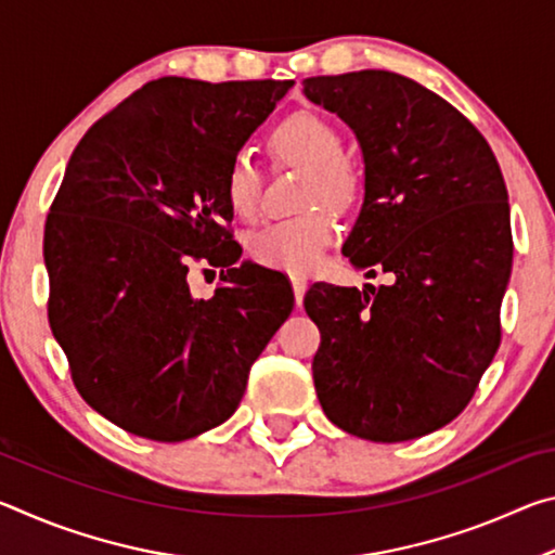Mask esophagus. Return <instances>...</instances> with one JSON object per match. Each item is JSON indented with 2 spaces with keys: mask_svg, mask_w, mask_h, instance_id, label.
<instances>
[{
  "mask_svg": "<svg viewBox=\"0 0 555 555\" xmlns=\"http://www.w3.org/2000/svg\"><path fill=\"white\" fill-rule=\"evenodd\" d=\"M291 286H294V296H296V304L300 306L304 304V296H306V279L304 276H291Z\"/></svg>",
  "mask_w": 555,
  "mask_h": 555,
  "instance_id": "1",
  "label": "esophagus"
}]
</instances>
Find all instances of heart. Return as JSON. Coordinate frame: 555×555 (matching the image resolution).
<instances>
[{
  "instance_id": "obj_1",
  "label": "heart",
  "mask_w": 555,
  "mask_h": 555,
  "mask_svg": "<svg viewBox=\"0 0 555 555\" xmlns=\"http://www.w3.org/2000/svg\"><path fill=\"white\" fill-rule=\"evenodd\" d=\"M279 154L311 166L308 181V205H335L343 208L354 195V176L345 164V142L331 121L298 112L281 121L274 131ZM261 173L251 154L234 156L224 176V195L230 208L240 218H255L259 210ZM335 222L327 212H311L304 218L274 220L251 232L247 249L261 267L286 271V274H308L323 259V251L335 240Z\"/></svg>"
}]
</instances>
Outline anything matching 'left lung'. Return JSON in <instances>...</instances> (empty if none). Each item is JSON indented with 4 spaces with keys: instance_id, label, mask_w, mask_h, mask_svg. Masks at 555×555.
I'll use <instances>...</instances> for the list:
<instances>
[{
    "instance_id": "8db88e82",
    "label": "left lung",
    "mask_w": 555,
    "mask_h": 555,
    "mask_svg": "<svg viewBox=\"0 0 555 555\" xmlns=\"http://www.w3.org/2000/svg\"><path fill=\"white\" fill-rule=\"evenodd\" d=\"M304 95L360 144L364 198L343 255L389 286L313 284V382L325 416L374 443L450 424L500 347L509 195L490 144L436 92L389 70L318 75Z\"/></svg>"
}]
</instances>
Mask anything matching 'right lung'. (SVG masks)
<instances>
[{"label":"right lung","mask_w":555,"mask_h":555,"mask_svg":"<svg viewBox=\"0 0 555 555\" xmlns=\"http://www.w3.org/2000/svg\"><path fill=\"white\" fill-rule=\"evenodd\" d=\"M294 80L158 78L75 146L43 234L49 323L80 397L162 443L237 411L249 367L294 311L279 274L240 261L224 176ZM222 266L208 300L193 260Z\"/></svg>","instance_id":"obj_1"}]
</instances>
